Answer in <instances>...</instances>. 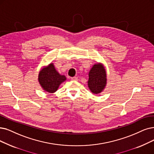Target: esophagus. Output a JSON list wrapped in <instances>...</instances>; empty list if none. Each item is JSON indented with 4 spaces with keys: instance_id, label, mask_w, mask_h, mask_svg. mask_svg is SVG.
<instances>
[{
    "instance_id": "esophagus-1",
    "label": "esophagus",
    "mask_w": 154,
    "mask_h": 154,
    "mask_svg": "<svg viewBox=\"0 0 154 154\" xmlns=\"http://www.w3.org/2000/svg\"><path fill=\"white\" fill-rule=\"evenodd\" d=\"M71 80L77 81V80H78V77H72V78H71Z\"/></svg>"
}]
</instances>
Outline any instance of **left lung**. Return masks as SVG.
Instances as JSON below:
<instances>
[{"label": "left lung", "instance_id": "1", "mask_svg": "<svg viewBox=\"0 0 154 154\" xmlns=\"http://www.w3.org/2000/svg\"><path fill=\"white\" fill-rule=\"evenodd\" d=\"M88 86L93 94H98L103 91L107 83L106 72L100 64H96L91 67L89 73Z\"/></svg>", "mask_w": 154, "mask_h": 154}]
</instances>
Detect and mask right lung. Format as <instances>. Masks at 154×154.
<instances>
[{"mask_svg":"<svg viewBox=\"0 0 154 154\" xmlns=\"http://www.w3.org/2000/svg\"><path fill=\"white\" fill-rule=\"evenodd\" d=\"M66 79V76L60 75L55 69L52 63L42 69L38 75V81L41 87L49 93L56 91L59 85Z\"/></svg>","mask_w":154,"mask_h":154,"instance_id":"add662e5","label":"right lung"}]
</instances>
